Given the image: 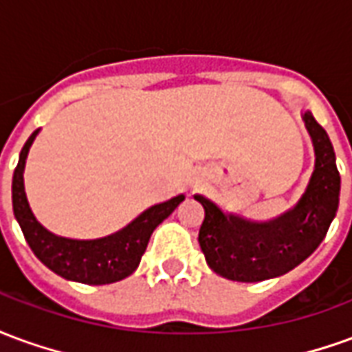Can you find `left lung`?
<instances>
[{"label":"left lung","mask_w":352,"mask_h":352,"mask_svg":"<svg viewBox=\"0 0 352 352\" xmlns=\"http://www.w3.org/2000/svg\"><path fill=\"white\" fill-rule=\"evenodd\" d=\"M303 120L317 160L309 186L292 211L267 224H254L224 214L204 196H194L206 209L198 241L214 273L241 283L279 277L302 264L324 239L338 211L341 179L324 128L309 111Z\"/></svg>","instance_id":"8db88e82"}]
</instances>
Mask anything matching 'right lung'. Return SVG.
<instances>
[{"label":"right lung","mask_w":352,"mask_h":352,"mask_svg":"<svg viewBox=\"0 0 352 352\" xmlns=\"http://www.w3.org/2000/svg\"><path fill=\"white\" fill-rule=\"evenodd\" d=\"M37 131L39 130H35L26 141V145L22 146L19 164L12 175V209L30 249L49 270L64 279L85 285H109L126 279L138 270L154 228L175 211V207L183 201L184 196H177L146 209L145 213L139 214L126 228L109 237L94 241H77L54 236L35 221L24 192L22 173L26 166L28 151L34 143Z\"/></svg>","instance_id":"1"}]
</instances>
